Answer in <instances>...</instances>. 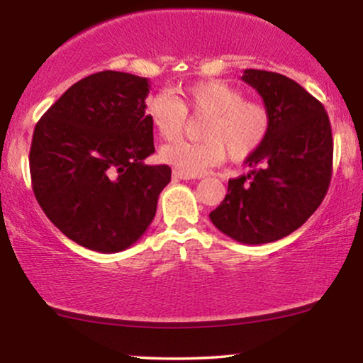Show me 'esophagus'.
<instances>
[{"mask_svg": "<svg viewBox=\"0 0 363 363\" xmlns=\"http://www.w3.org/2000/svg\"><path fill=\"white\" fill-rule=\"evenodd\" d=\"M172 179H174V181H193L194 176H189V174L179 172V170H174Z\"/></svg>", "mask_w": 363, "mask_h": 363, "instance_id": "esophagus-1", "label": "esophagus"}]
</instances>
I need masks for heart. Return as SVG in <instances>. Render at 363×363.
Returning <instances> with one entry per match:
<instances>
[{
  "mask_svg": "<svg viewBox=\"0 0 363 363\" xmlns=\"http://www.w3.org/2000/svg\"><path fill=\"white\" fill-rule=\"evenodd\" d=\"M186 111L208 116L201 128L205 141H174L160 148V158L179 172L201 176L225 160H244L264 145L272 129V116L262 104L245 101L242 90L222 80H203L187 85L179 99L155 94L148 99L147 114L164 140L182 133Z\"/></svg>",
  "mask_w": 363,
  "mask_h": 363,
  "instance_id": "b5f03b06",
  "label": "heart"
}]
</instances>
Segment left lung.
Segmentation results:
<instances>
[{"mask_svg": "<svg viewBox=\"0 0 363 363\" xmlns=\"http://www.w3.org/2000/svg\"><path fill=\"white\" fill-rule=\"evenodd\" d=\"M242 82L261 95L272 129L245 158L251 172L228 181L210 220L237 242L257 245L290 235L323 203L331 182L333 135L324 106L297 82L264 69H245Z\"/></svg>", "mask_w": 363, "mask_h": 363, "instance_id": "8db88e82", "label": "left lung"}]
</instances>
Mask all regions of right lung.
Returning <instances> with one entry per match:
<instances>
[{
    "label": "right lung",
    "instance_id": "1",
    "mask_svg": "<svg viewBox=\"0 0 363 363\" xmlns=\"http://www.w3.org/2000/svg\"><path fill=\"white\" fill-rule=\"evenodd\" d=\"M150 83L123 72L90 74L69 86L34 129L32 189L45 216L73 242L111 254L147 232L169 165L155 152L145 114Z\"/></svg>",
    "mask_w": 363,
    "mask_h": 363
}]
</instances>
